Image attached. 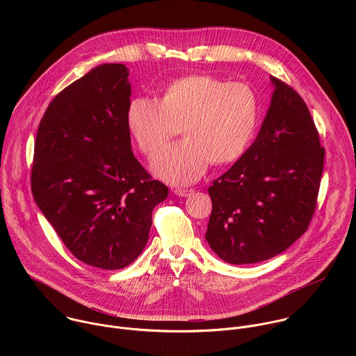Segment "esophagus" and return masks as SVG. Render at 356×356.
Returning a JSON list of instances; mask_svg holds the SVG:
<instances>
[{"label": "esophagus", "instance_id": "34e87169", "mask_svg": "<svg viewBox=\"0 0 356 356\" xmlns=\"http://www.w3.org/2000/svg\"><path fill=\"white\" fill-rule=\"evenodd\" d=\"M173 193L179 197H188L190 194H193V190L191 188H175Z\"/></svg>", "mask_w": 356, "mask_h": 356}]
</instances>
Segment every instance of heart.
Returning <instances> with one entry per match:
<instances>
[{"label": "heart", "mask_w": 356, "mask_h": 356, "mask_svg": "<svg viewBox=\"0 0 356 356\" xmlns=\"http://www.w3.org/2000/svg\"><path fill=\"white\" fill-rule=\"evenodd\" d=\"M127 127L147 158L176 135L177 142L152 163V172L172 184H188L213 162L228 165L249 147L259 122V99L250 86L204 74L172 81L159 101L135 97L127 108Z\"/></svg>", "instance_id": "1"}]
</instances>
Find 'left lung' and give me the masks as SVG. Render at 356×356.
<instances>
[{
	"label": "left lung",
	"instance_id": "left-lung-1",
	"mask_svg": "<svg viewBox=\"0 0 356 356\" xmlns=\"http://www.w3.org/2000/svg\"><path fill=\"white\" fill-rule=\"evenodd\" d=\"M270 106L253 143L214 180L206 239L231 265L257 264L306 232L316 210L324 147L302 98L270 76Z\"/></svg>",
	"mask_w": 356,
	"mask_h": 356
}]
</instances>
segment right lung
<instances>
[{
    "mask_svg": "<svg viewBox=\"0 0 356 356\" xmlns=\"http://www.w3.org/2000/svg\"><path fill=\"white\" fill-rule=\"evenodd\" d=\"M129 70L104 63L60 91L35 140V202L73 255L115 270L143 250L152 211L168 187L152 180L131 149Z\"/></svg>",
    "mask_w": 356,
    "mask_h": 356,
    "instance_id": "right-lung-1",
    "label": "right lung"
}]
</instances>
